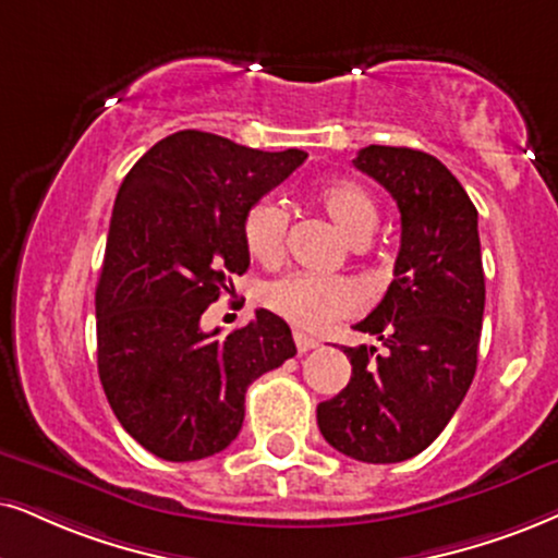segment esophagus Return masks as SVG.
Wrapping results in <instances>:
<instances>
[{
  "instance_id": "obj_1",
  "label": "esophagus",
  "mask_w": 558,
  "mask_h": 558,
  "mask_svg": "<svg viewBox=\"0 0 558 558\" xmlns=\"http://www.w3.org/2000/svg\"><path fill=\"white\" fill-rule=\"evenodd\" d=\"M293 342H295V350H299V352H308V350L319 348V340L303 335V331H293Z\"/></svg>"
}]
</instances>
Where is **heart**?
I'll use <instances>...</instances> for the list:
<instances>
[{
	"label": "heart",
	"mask_w": 558,
	"mask_h": 558,
	"mask_svg": "<svg viewBox=\"0 0 558 558\" xmlns=\"http://www.w3.org/2000/svg\"><path fill=\"white\" fill-rule=\"evenodd\" d=\"M324 214L352 242H365L376 229L378 208L371 193L357 182H329L316 193ZM288 210L275 197H259L246 208L242 239L246 252L259 263H275L286 250ZM263 301L295 327L319 331L329 324L355 314L361 293L350 280L337 275L288 272L263 288Z\"/></svg>",
	"instance_id": "obj_1"
}]
</instances>
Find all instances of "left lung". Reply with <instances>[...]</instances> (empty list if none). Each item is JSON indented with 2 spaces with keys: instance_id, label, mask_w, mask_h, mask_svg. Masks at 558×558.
Instances as JSON below:
<instances>
[{
  "instance_id": "8db88e82",
  "label": "left lung",
  "mask_w": 558,
  "mask_h": 558,
  "mask_svg": "<svg viewBox=\"0 0 558 558\" xmlns=\"http://www.w3.org/2000/svg\"><path fill=\"white\" fill-rule=\"evenodd\" d=\"M389 190L401 250L384 299L357 331L378 348H344L350 384L316 407L324 440L363 463H399L446 429L476 373L484 319L478 214L440 159L407 146H365L352 159Z\"/></svg>"
}]
</instances>
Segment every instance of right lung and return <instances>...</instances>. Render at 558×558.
<instances>
[{"label": "right lung", "mask_w": 558, "mask_h": 558, "mask_svg": "<svg viewBox=\"0 0 558 558\" xmlns=\"http://www.w3.org/2000/svg\"><path fill=\"white\" fill-rule=\"evenodd\" d=\"M303 159L178 131L118 190L95 293L97 371L118 422L157 458L221 453L252 380L295 355L291 327L267 308L227 337L203 331L201 316L250 267L246 208Z\"/></svg>", "instance_id": "1"}]
</instances>
